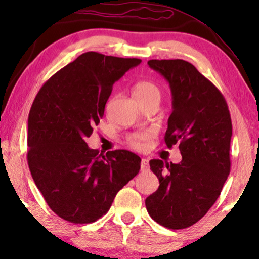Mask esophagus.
I'll return each instance as SVG.
<instances>
[{
	"label": "esophagus",
	"instance_id": "34e87169",
	"mask_svg": "<svg viewBox=\"0 0 259 259\" xmlns=\"http://www.w3.org/2000/svg\"><path fill=\"white\" fill-rule=\"evenodd\" d=\"M150 169V164H148V159L142 158L141 159V171H147Z\"/></svg>",
	"mask_w": 259,
	"mask_h": 259
}]
</instances>
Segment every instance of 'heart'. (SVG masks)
I'll return each instance as SVG.
<instances>
[{
    "instance_id": "1",
    "label": "heart",
    "mask_w": 259,
    "mask_h": 259,
    "mask_svg": "<svg viewBox=\"0 0 259 259\" xmlns=\"http://www.w3.org/2000/svg\"><path fill=\"white\" fill-rule=\"evenodd\" d=\"M133 94L138 102L152 99V97L160 99V89L150 80H141V81L136 82L135 86H134ZM148 139H150V134L148 133H135L129 136V144L133 147L140 150V148L145 147Z\"/></svg>"
}]
</instances>
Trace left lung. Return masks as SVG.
Here are the masks:
<instances>
[{"label": "left lung", "instance_id": "1", "mask_svg": "<svg viewBox=\"0 0 259 259\" xmlns=\"http://www.w3.org/2000/svg\"><path fill=\"white\" fill-rule=\"evenodd\" d=\"M148 65L170 86L173 112L164 141L169 148L179 145L183 159L150 160L159 187L145 203L154 222L185 229L214 204L230 173V112L222 92L189 62L151 59Z\"/></svg>", "mask_w": 259, "mask_h": 259}]
</instances>
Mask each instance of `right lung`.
Listing matches in <instances>:
<instances>
[{
	"label": "right lung",
	"mask_w": 259,
	"mask_h": 259,
	"mask_svg": "<svg viewBox=\"0 0 259 259\" xmlns=\"http://www.w3.org/2000/svg\"><path fill=\"white\" fill-rule=\"evenodd\" d=\"M141 63L86 52L47 80L28 118V164L53 212L74 224L105 215L115 195L139 173L141 158L126 150L106 156L86 138L105 114L113 84Z\"/></svg>",
	"instance_id": "add662e5"
}]
</instances>
